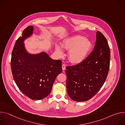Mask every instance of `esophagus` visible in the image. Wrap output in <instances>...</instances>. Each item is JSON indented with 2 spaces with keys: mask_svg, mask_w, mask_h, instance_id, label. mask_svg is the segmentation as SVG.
Masks as SVG:
<instances>
[{
  "mask_svg": "<svg viewBox=\"0 0 125 125\" xmlns=\"http://www.w3.org/2000/svg\"><path fill=\"white\" fill-rule=\"evenodd\" d=\"M62 70H65V69H66V65L64 64H63L62 65Z\"/></svg>",
  "mask_w": 125,
  "mask_h": 125,
  "instance_id": "esophagus-1",
  "label": "esophagus"
}]
</instances>
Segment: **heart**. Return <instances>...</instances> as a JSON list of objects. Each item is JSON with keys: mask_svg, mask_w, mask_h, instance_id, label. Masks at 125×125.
Instances as JSON below:
<instances>
[{"mask_svg": "<svg viewBox=\"0 0 125 125\" xmlns=\"http://www.w3.org/2000/svg\"><path fill=\"white\" fill-rule=\"evenodd\" d=\"M64 49L68 50V59L73 64L82 62L87 56L92 48L91 42L82 35H76L64 41L62 44ZM56 52L59 57L64 56V51L59 45L56 46Z\"/></svg>", "mask_w": 125, "mask_h": 125, "instance_id": "b5f03b06", "label": "heart"}]
</instances>
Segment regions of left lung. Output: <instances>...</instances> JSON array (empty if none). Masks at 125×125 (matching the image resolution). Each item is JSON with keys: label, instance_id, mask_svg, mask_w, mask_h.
Instances as JSON below:
<instances>
[{"label": "left lung", "instance_id": "obj_1", "mask_svg": "<svg viewBox=\"0 0 125 125\" xmlns=\"http://www.w3.org/2000/svg\"><path fill=\"white\" fill-rule=\"evenodd\" d=\"M93 51L82 62L67 66V89L69 96L76 101H86L94 96L103 86L110 67V48L104 35L96 32Z\"/></svg>", "mask_w": 125, "mask_h": 125}]
</instances>
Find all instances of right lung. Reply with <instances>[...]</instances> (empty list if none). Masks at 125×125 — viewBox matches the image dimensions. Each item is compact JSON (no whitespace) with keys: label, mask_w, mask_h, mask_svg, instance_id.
Instances as JSON below:
<instances>
[{"label":"right lung","mask_w":125,"mask_h":125,"mask_svg":"<svg viewBox=\"0 0 125 125\" xmlns=\"http://www.w3.org/2000/svg\"><path fill=\"white\" fill-rule=\"evenodd\" d=\"M32 26L26 28L16 41L12 52L11 68L14 80L21 92L33 100H41L50 93L56 77L62 72V61L53 60L45 53L31 55L23 42L32 34Z\"/></svg>","instance_id":"1"}]
</instances>
